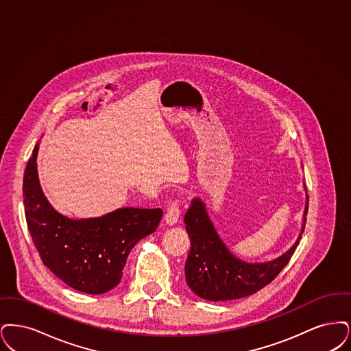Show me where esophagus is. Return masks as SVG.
I'll return each instance as SVG.
<instances>
[{
  "label": "esophagus",
  "instance_id": "obj_1",
  "mask_svg": "<svg viewBox=\"0 0 351 351\" xmlns=\"http://www.w3.org/2000/svg\"><path fill=\"white\" fill-rule=\"evenodd\" d=\"M180 215H181L180 204L177 202H173L168 207V211H167V214L164 216V220L170 227L176 226L178 223V220H180Z\"/></svg>",
  "mask_w": 351,
  "mask_h": 351
}]
</instances>
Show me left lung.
<instances>
[{
  "instance_id": "left-lung-1",
  "label": "left lung",
  "mask_w": 351,
  "mask_h": 351,
  "mask_svg": "<svg viewBox=\"0 0 351 351\" xmlns=\"http://www.w3.org/2000/svg\"><path fill=\"white\" fill-rule=\"evenodd\" d=\"M305 198L303 226L295 244L275 259L254 263L239 258L229 249L215 228L206 203L200 198L193 199L183 217L191 241V249L184 265L187 286L199 298L210 302L240 299L267 286L289 263L299 245L308 213L306 190Z\"/></svg>"
}]
</instances>
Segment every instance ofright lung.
<instances>
[{"label":"right lung","instance_id":"1","mask_svg":"<svg viewBox=\"0 0 351 351\" xmlns=\"http://www.w3.org/2000/svg\"><path fill=\"white\" fill-rule=\"evenodd\" d=\"M23 176V204L31 239L43 263L69 287L92 295L119 285L132 247L153 233L161 208L124 207L89 219H69L58 213L40 187L36 157Z\"/></svg>","mask_w":351,"mask_h":351}]
</instances>
